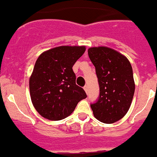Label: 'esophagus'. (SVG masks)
Returning <instances> with one entry per match:
<instances>
[{
  "mask_svg": "<svg viewBox=\"0 0 157 157\" xmlns=\"http://www.w3.org/2000/svg\"><path fill=\"white\" fill-rule=\"evenodd\" d=\"M84 90L85 91V92L88 94V86L87 85H85V86H84Z\"/></svg>",
  "mask_w": 157,
  "mask_h": 157,
  "instance_id": "1",
  "label": "esophagus"
}]
</instances>
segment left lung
<instances>
[{
    "mask_svg": "<svg viewBox=\"0 0 157 157\" xmlns=\"http://www.w3.org/2000/svg\"><path fill=\"white\" fill-rule=\"evenodd\" d=\"M88 56L95 67L99 96L91 104L99 121L112 124L121 120L131 107L135 90L133 69L129 60L110 48H89Z\"/></svg>",
    "mask_w": 157,
    "mask_h": 157,
    "instance_id": "1",
    "label": "left lung"
}]
</instances>
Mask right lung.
Instances as JSON below:
<instances>
[{
	"label": "right lung",
	"mask_w": 157,
	"mask_h": 157,
	"mask_svg": "<svg viewBox=\"0 0 157 157\" xmlns=\"http://www.w3.org/2000/svg\"><path fill=\"white\" fill-rule=\"evenodd\" d=\"M85 51V46H59L43 52L37 59L29 78V92L34 108L43 117L63 120L87 98L83 88L75 83L72 70Z\"/></svg>",
	"instance_id": "obj_1"
}]
</instances>
